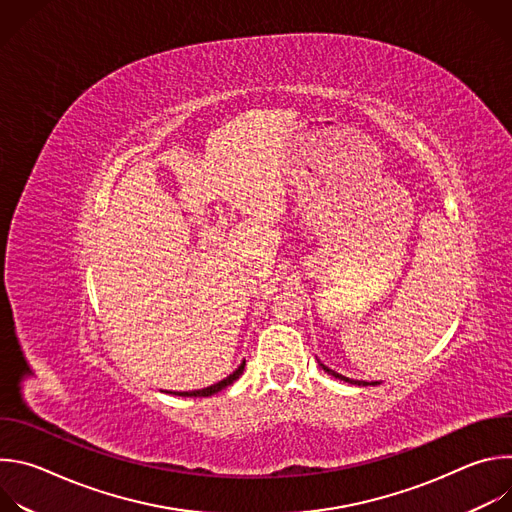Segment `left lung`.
Here are the masks:
<instances>
[{
  "instance_id": "left-lung-1",
  "label": "left lung",
  "mask_w": 512,
  "mask_h": 512,
  "mask_svg": "<svg viewBox=\"0 0 512 512\" xmlns=\"http://www.w3.org/2000/svg\"><path fill=\"white\" fill-rule=\"evenodd\" d=\"M320 362V360H318ZM320 367L328 373V375H332V377H336V379H340V381H346V383H350V385H358V387H367V385H377V383H367V381H352V379H348V377H342V375H338V373H334L332 369H328L326 364H322L320 362Z\"/></svg>"
}]
</instances>
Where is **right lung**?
<instances>
[{"mask_svg": "<svg viewBox=\"0 0 512 512\" xmlns=\"http://www.w3.org/2000/svg\"><path fill=\"white\" fill-rule=\"evenodd\" d=\"M243 369H245V362L241 364V367H239L233 375H229V377H227V379H223L221 383L210 385V387L200 389V391H182V393H174V395H180V397H210V395H214V393H218V391H223L225 387L233 385V383L243 375Z\"/></svg>", "mask_w": 512, "mask_h": 512, "instance_id": "add662e5", "label": "right lung"}]
</instances>
